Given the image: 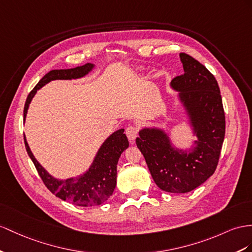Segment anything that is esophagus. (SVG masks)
<instances>
[{
    "mask_svg": "<svg viewBox=\"0 0 252 252\" xmlns=\"http://www.w3.org/2000/svg\"><path fill=\"white\" fill-rule=\"evenodd\" d=\"M137 133H138L137 127L134 126H127L126 128V136H127V138L130 141L135 140V138H136V136H137Z\"/></svg>",
    "mask_w": 252,
    "mask_h": 252,
    "instance_id": "1",
    "label": "esophagus"
}]
</instances>
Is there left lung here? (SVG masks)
I'll return each mask as SVG.
<instances>
[{"mask_svg": "<svg viewBox=\"0 0 252 252\" xmlns=\"http://www.w3.org/2000/svg\"><path fill=\"white\" fill-rule=\"evenodd\" d=\"M184 74L170 83L178 93L190 132L196 136L184 150L173 144L162 126H144L136 145L146 159L154 182L168 192L184 193L204 183L218 164L224 138L225 121L217 81L202 63L181 53Z\"/></svg>", "mask_w": 252, "mask_h": 252, "instance_id": "8db88e82", "label": "left lung"}]
</instances>
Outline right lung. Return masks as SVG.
<instances>
[{
	"instance_id": "obj_1",
	"label": "right lung",
	"mask_w": 252,
	"mask_h": 252,
	"mask_svg": "<svg viewBox=\"0 0 252 252\" xmlns=\"http://www.w3.org/2000/svg\"><path fill=\"white\" fill-rule=\"evenodd\" d=\"M95 64L85 63L84 66L73 69L51 70L38 82L35 88L28 95L24 105V120L27 119L28 111L32 100L37 90L42 88L48 83L55 80H77L92 72ZM125 128L115 131L103 141L96 151L93 163L89 168L77 177L67 179H57L46 170L38 162L31 151L27 137L24 136L25 148L31 159L36 167L40 178L48 189L62 200H67L74 205L94 206L99 205L113 195L117 184V164L121 153L128 147V140L124 133Z\"/></svg>"
}]
</instances>
